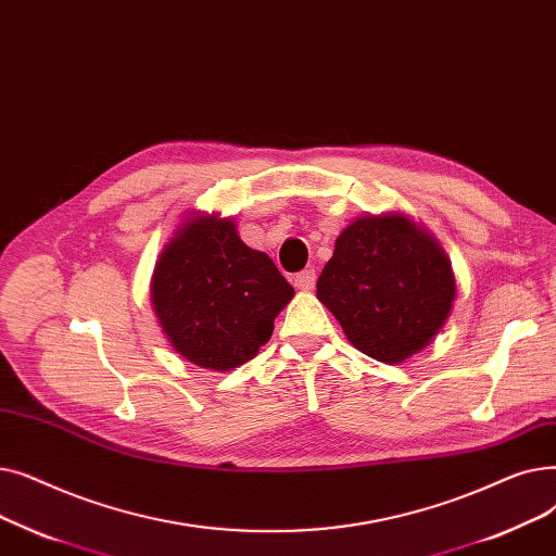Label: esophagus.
I'll use <instances>...</instances> for the list:
<instances>
[{
    "instance_id": "34e87169",
    "label": "esophagus",
    "mask_w": 556,
    "mask_h": 556,
    "mask_svg": "<svg viewBox=\"0 0 556 556\" xmlns=\"http://www.w3.org/2000/svg\"><path fill=\"white\" fill-rule=\"evenodd\" d=\"M314 282H316L314 269H305V271H301V274L294 276V285H296L299 289H303V292H309V289H314Z\"/></svg>"
}]
</instances>
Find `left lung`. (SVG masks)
<instances>
[{"mask_svg":"<svg viewBox=\"0 0 556 556\" xmlns=\"http://www.w3.org/2000/svg\"><path fill=\"white\" fill-rule=\"evenodd\" d=\"M453 264L434 235L403 213L343 228L316 280L319 299L357 351L401 364L430 346L453 312Z\"/></svg>","mask_w":556,"mask_h":556,"instance_id":"left-lung-1","label":"left lung"}]
</instances>
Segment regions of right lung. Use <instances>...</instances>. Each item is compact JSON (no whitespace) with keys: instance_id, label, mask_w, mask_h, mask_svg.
Returning <instances> with one entry per match:
<instances>
[{"instance_id":"add662e5","label":"right lung","mask_w":556,"mask_h":556,"mask_svg":"<svg viewBox=\"0 0 556 556\" xmlns=\"http://www.w3.org/2000/svg\"><path fill=\"white\" fill-rule=\"evenodd\" d=\"M294 287L217 213L185 219L155 260L151 305L172 349L210 371H232L271 339Z\"/></svg>"}]
</instances>
